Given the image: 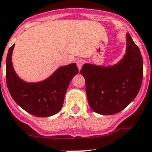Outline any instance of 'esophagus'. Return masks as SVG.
Here are the masks:
<instances>
[{
    "label": "esophagus",
    "instance_id": "1",
    "mask_svg": "<svg viewBox=\"0 0 152 152\" xmlns=\"http://www.w3.org/2000/svg\"><path fill=\"white\" fill-rule=\"evenodd\" d=\"M76 65H77V67L79 68V69H81V67L83 66V63H84V61H83V60H82V59H78V60H76Z\"/></svg>",
    "mask_w": 152,
    "mask_h": 152
}]
</instances>
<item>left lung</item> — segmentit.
Listing matches in <instances>:
<instances>
[{
  "label": "left lung",
  "mask_w": 152,
  "mask_h": 152,
  "mask_svg": "<svg viewBox=\"0 0 152 152\" xmlns=\"http://www.w3.org/2000/svg\"><path fill=\"white\" fill-rule=\"evenodd\" d=\"M126 54L120 63L111 67L85 64L84 76L89 105L98 114L113 115L134 101L142 83L143 59L140 51L126 33Z\"/></svg>",
  "instance_id": "left-lung-1"
}]
</instances>
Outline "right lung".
I'll return each mask as SVG.
<instances>
[{
    "label": "right lung",
    "mask_w": 152,
    "mask_h": 152,
    "mask_svg": "<svg viewBox=\"0 0 152 152\" xmlns=\"http://www.w3.org/2000/svg\"><path fill=\"white\" fill-rule=\"evenodd\" d=\"M14 44L8 50L6 59V81L15 102L25 111L38 117L56 114L62 107L65 92L73 76L78 73L76 63L60 67L43 82L27 83L16 76L12 63Z\"/></svg>",
    "instance_id": "right-lung-1"
}]
</instances>
